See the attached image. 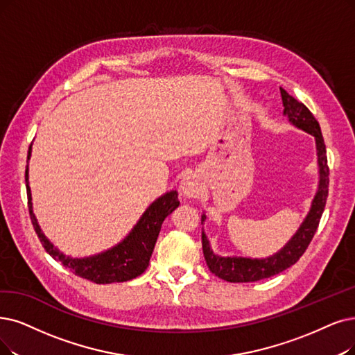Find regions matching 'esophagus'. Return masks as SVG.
I'll return each instance as SVG.
<instances>
[{"instance_id": "esophagus-1", "label": "esophagus", "mask_w": 355, "mask_h": 355, "mask_svg": "<svg viewBox=\"0 0 355 355\" xmlns=\"http://www.w3.org/2000/svg\"><path fill=\"white\" fill-rule=\"evenodd\" d=\"M202 191V182L201 178L196 173L185 175L180 182V192L187 198H198Z\"/></svg>"}]
</instances>
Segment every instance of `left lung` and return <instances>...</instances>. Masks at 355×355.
Segmentation results:
<instances>
[{"label": "left lung", "instance_id": "obj_1", "mask_svg": "<svg viewBox=\"0 0 355 355\" xmlns=\"http://www.w3.org/2000/svg\"><path fill=\"white\" fill-rule=\"evenodd\" d=\"M282 98V115L288 118V122L310 135L315 137L316 155H318V170L319 182L318 191L311 200L307 216L302 221L300 227L293 234L288 242L282 246L277 253L268 258H245V257H221L211 248L209 240L202 232V250L207 265L212 274L229 282H253L263 278H269L284 271V269L294 265L306 252L309 243L313 239L318 225L324 209L326 198H328L329 185V167L326 159V147L320 132L319 122L311 115V112L299 101H295L284 89L279 87ZM207 220L205 212L201 216V223Z\"/></svg>", "mask_w": 355, "mask_h": 355}]
</instances>
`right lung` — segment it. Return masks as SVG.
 Listing matches in <instances>:
<instances>
[{"instance_id": "1", "label": "right lung", "mask_w": 355, "mask_h": 355, "mask_svg": "<svg viewBox=\"0 0 355 355\" xmlns=\"http://www.w3.org/2000/svg\"><path fill=\"white\" fill-rule=\"evenodd\" d=\"M31 155L32 144L29 147V153H27V163L31 160ZM26 189L35 232L45 250L55 261L61 262L65 268H68L69 271H73L81 278L93 281L96 284L123 282L143 274L150 263L151 253L154 250L155 242H157L164 218L168 214H172L180 204L176 189L163 193L148 205L128 236H125V239L121 240L118 245L101 253L92 254V257L73 258L67 257L58 248L53 246V243L40 229L33 212L32 191L29 187V164L26 166Z\"/></svg>"}]
</instances>
